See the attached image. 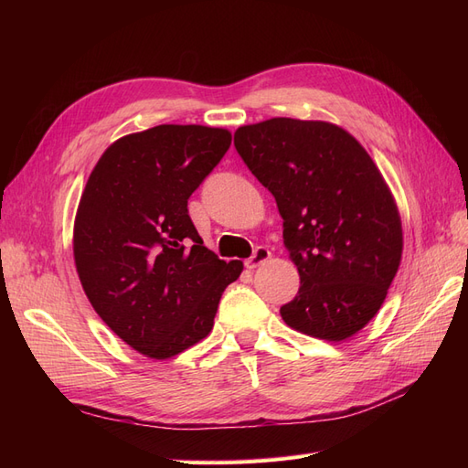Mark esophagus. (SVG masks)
Instances as JSON below:
<instances>
[{
  "mask_svg": "<svg viewBox=\"0 0 468 468\" xmlns=\"http://www.w3.org/2000/svg\"><path fill=\"white\" fill-rule=\"evenodd\" d=\"M269 258H271V251H269L265 246H258L256 251L251 253V258L246 260V267H248V269H256V267H260L261 263H265Z\"/></svg>",
  "mask_w": 468,
  "mask_h": 468,
  "instance_id": "esophagus-1",
  "label": "esophagus"
}]
</instances>
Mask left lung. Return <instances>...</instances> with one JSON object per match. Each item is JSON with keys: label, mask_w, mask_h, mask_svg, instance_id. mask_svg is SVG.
<instances>
[{"label": "left lung", "mask_w": 468, "mask_h": 468, "mask_svg": "<svg viewBox=\"0 0 468 468\" xmlns=\"http://www.w3.org/2000/svg\"><path fill=\"white\" fill-rule=\"evenodd\" d=\"M234 146L275 197L301 275L282 320L328 342L357 334L385 303L402 258L399 208L371 155L332 122L287 117L239 126Z\"/></svg>", "instance_id": "1"}]
</instances>
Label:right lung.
Segmentation results:
<instances>
[{
  "mask_svg": "<svg viewBox=\"0 0 468 468\" xmlns=\"http://www.w3.org/2000/svg\"><path fill=\"white\" fill-rule=\"evenodd\" d=\"M232 134L160 124L112 143L86 183L74 222V260L91 306L124 344L167 359L215 325L224 289L242 273L203 246L187 201Z\"/></svg>",
  "mask_w": 468,
  "mask_h": 468,
  "instance_id": "obj_1",
  "label": "right lung"
}]
</instances>
